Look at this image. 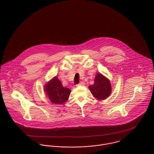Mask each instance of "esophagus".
I'll return each mask as SVG.
<instances>
[{
	"instance_id": "34e87169",
	"label": "esophagus",
	"mask_w": 154,
	"mask_h": 154,
	"mask_svg": "<svg viewBox=\"0 0 154 154\" xmlns=\"http://www.w3.org/2000/svg\"><path fill=\"white\" fill-rule=\"evenodd\" d=\"M84 85H85V83H84L83 82H80L79 83H78V84L76 85L77 86H84Z\"/></svg>"
}]
</instances>
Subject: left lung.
Instances as JSON below:
<instances>
[{
	"mask_svg": "<svg viewBox=\"0 0 154 154\" xmlns=\"http://www.w3.org/2000/svg\"><path fill=\"white\" fill-rule=\"evenodd\" d=\"M89 89L92 94L99 100H103L107 98L112 92L110 82L101 74L96 75L94 84L90 85Z\"/></svg>",
	"mask_w": 154,
	"mask_h": 154,
	"instance_id": "8db88e82",
	"label": "left lung"
}]
</instances>
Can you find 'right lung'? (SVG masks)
Here are the masks:
<instances>
[{"mask_svg": "<svg viewBox=\"0 0 154 154\" xmlns=\"http://www.w3.org/2000/svg\"><path fill=\"white\" fill-rule=\"evenodd\" d=\"M45 91L51 102L55 104H62L66 102L71 93V90L63 87L57 77L45 85Z\"/></svg>", "mask_w": 154, "mask_h": 154, "instance_id": "obj_1", "label": "right lung"}]
</instances>
